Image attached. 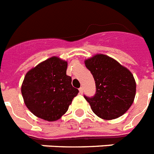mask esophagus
<instances>
[{
  "label": "esophagus",
  "mask_w": 154,
  "mask_h": 154,
  "mask_svg": "<svg viewBox=\"0 0 154 154\" xmlns=\"http://www.w3.org/2000/svg\"><path fill=\"white\" fill-rule=\"evenodd\" d=\"M83 90H84V89H83V87H81L79 89V92L80 94H83Z\"/></svg>",
  "instance_id": "1"
}]
</instances>
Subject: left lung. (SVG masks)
Segmentation results:
<instances>
[{"mask_svg":"<svg viewBox=\"0 0 154 154\" xmlns=\"http://www.w3.org/2000/svg\"><path fill=\"white\" fill-rule=\"evenodd\" d=\"M96 84L93 97L84 96L93 112L104 120L121 117L129 109L136 95L134 75L113 58L97 54L85 60Z\"/></svg>","mask_w":154,"mask_h":154,"instance_id":"left-lung-1","label":"left lung"}]
</instances>
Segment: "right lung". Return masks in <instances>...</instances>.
I'll use <instances>...</instances> for the list:
<instances>
[{
    "instance_id": "1",
    "label": "right lung",
    "mask_w": 154,
    "mask_h": 154,
    "mask_svg": "<svg viewBox=\"0 0 154 154\" xmlns=\"http://www.w3.org/2000/svg\"><path fill=\"white\" fill-rule=\"evenodd\" d=\"M67 61L52 57L26 73L21 94L25 105L39 118L54 122L67 112L72 99L79 93L66 75Z\"/></svg>"
}]
</instances>
